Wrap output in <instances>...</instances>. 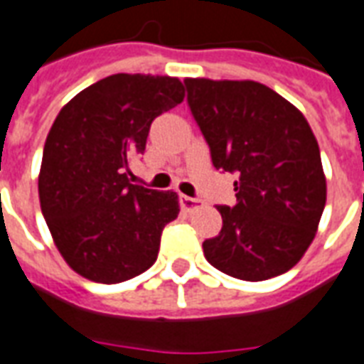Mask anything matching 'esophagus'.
Segmentation results:
<instances>
[{
	"label": "esophagus",
	"instance_id": "1",
	"mask_svg": "<svg viewBox=\"0 0 364 364\" xmlns=\"http://www.w3.org/2000/svg\"><path fill=\"white\" fill-rule=\"evenodd\" d=\"M180 205L184 211H192V209L200 208L201 201L196 200V198H188V196H180Z\"/></svg>",
	"mask_w": 364,
	"mask_h": 364
}]
</instances>
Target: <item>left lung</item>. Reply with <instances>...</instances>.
<instances>
[{
	"label": "left lung",
	"mask_w": 364,
	"mask_h": 364,
	"mask_svg": "<svg viewBox=\"0 0 364 364\" xmlns=\"http://www.w3.org/2000/svg\"><path fill=\"white\" fill-rule=\"evenodd\" d=\"M188 106L217 171L235 172L237 203L217 205L221 232L203 242L213 267L264 281L309 250L326 205L318 141L299 108L256 81L186 79Z\"/></svg>",
	"instance_id": "obj_1"
}]
</instances>
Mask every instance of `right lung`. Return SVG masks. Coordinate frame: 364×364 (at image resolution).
<instances>
[{"mask_svg":"<svg viewBox=\"0 0 364 364\" xmlns=\"http://www.w3.org/2000/svg\"><path fill=\"white\" fill-rule=\"evenodd\" d=\"M184 100L168 75L116 73L71 98L44 143L41 209L68 266L85 279L122 283L155 264L178 196L132 184L156 116Z\"/></svg>","mask_w":364,"mask_h":364,"instance_id":"1","label":"right lung"}]
</instances>
